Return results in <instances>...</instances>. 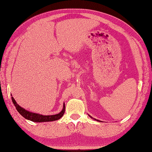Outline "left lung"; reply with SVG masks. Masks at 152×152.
<instances>
[{"mask_svg": "<svg viewBox=\"0 0 152 152\" xmlns=\"http://www.w3.org/2000/svg\"><path fill=\"white\" fill-rule=\"evenodd\" d=\"M89 117H91V118H92V119H94V120H96V121H99V120H97V119H94V118H92V117L91 116V115H89Z\"/></svg>", "mask_w": 152, "mask_h": 152, "instance_id": "8db88e82", "label": "left lung"}]
</instances>
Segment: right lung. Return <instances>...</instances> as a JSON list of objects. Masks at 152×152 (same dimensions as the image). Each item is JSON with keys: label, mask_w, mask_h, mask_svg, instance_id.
I'll use <instances>...</instances> for the list:
<instances>
[{"label": "right lung", "mask_w": 152, "mask_h": 152, "mask_svg": "<svg viewBox=\"0 0 152 152\" xmlns=\"http://www.w3.org/2000/svg\"><path fill=\"white\" fill-rule=\"evenodd\" d=\"M12 101L13 102L15 107H16V109L17 111L19 112L23 117L25 118L26 119L31 121L33 122L36 123H41V122H49V121H56L60 119V118L63 116L65 112V104L64 103L63 109L61 110L60 113L58 114L53 115H43L38 114V113H31L28 111V110H25L23 108L20 107L19 104L17 103V102L14 99L13 97H11Z\"/></svg>", "instance_id": "1"}]
</instances>
